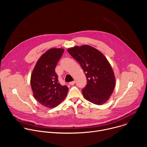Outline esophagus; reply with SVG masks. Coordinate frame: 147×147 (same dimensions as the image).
<instances>
[{
  "label": "esophagus",
  "instance_id": "1",
  "mask_svg": "<svg viewBox=\"0 0 147 147\" xmlns=\"http://www.w3.org/2000/svg\"><path fill=\"white\" fill-rule=\"evenodd\" d=\"M75 84V81H71V82H70V83H69V84L70 85H71V86H73V85H74Z\"/></svg>",
  "mask_w": 147,
  "mask_h": 147
}]
</instances>
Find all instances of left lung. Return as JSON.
Wrapping results in <instances>:
<instances>
[{
    "instance_id": "left-lung-1",
    "label": "left lung",
    "mask_w": 147,
    "mask_h": 147,
    "mask_svg": "<svg viewBox=\"0 0 147 147\" xmlns=\"http://www.w3.org/2000/svg\"><path fill=\"white\" fill-rule=\"evenodd\" d=\"M86 74L87 85L82 90L87 100L100 105L107 102L115 87V77L109 62L100 51L87 45L67 49Z\"/></svg>"
}]
</instances>
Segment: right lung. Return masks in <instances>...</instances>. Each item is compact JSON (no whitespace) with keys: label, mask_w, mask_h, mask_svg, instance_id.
<instances>
[{"label":"right lung","mask_w":147,"mask_h":147,"mask_svg":"<svg viewBox=\"0 0 147 147\" xmlns=\"http://www.w3.org/2000/svg\"><path fill=\"white\" fill-rule=\"evenodd\" d=\"M63 52L61 48L48 50L39 57L31 74L30 83L34 97L48 108L58 106L68 92V87L60 84L55 70Z\"/></svg>","instance_id":"obj_1"}]
</instances>
